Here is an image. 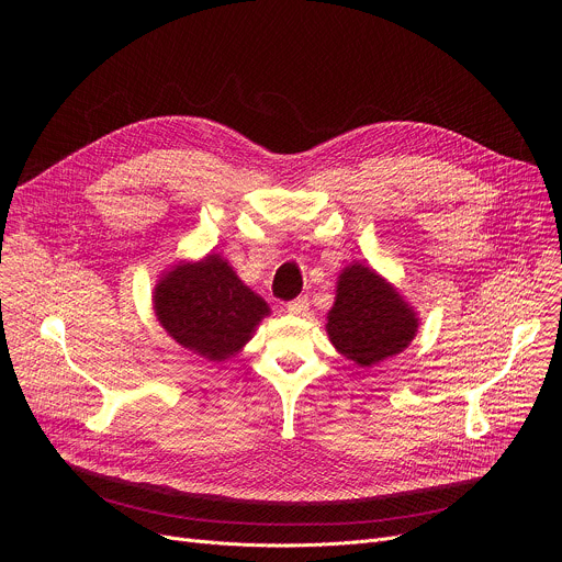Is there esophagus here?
<instances>
[{
	"label": "esophagus",
	"instance_id": "34e87169",
	"mask_svg": "<svg viewBox=\"0 0 562 562\" xmlns=\"http://www.w3.org/2000/svg\"><path fill=\"white\" fill-rule=\"evenodd\" d=\"M286 311H289L291 315H306V311H308V300H306V297H295V300L286 302Z\"/></svg>",
	"mask_w": 562,
	"mask_h": 562
}]
</instances>
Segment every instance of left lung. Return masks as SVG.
Returning <instances> with one entry per match:
<instances>
[{
	"instance_id": "obj_1",
	"label": "left lung",
	"mask_w": 562,
	"mask_h": 562,
	"mask_svg": "<svg viewBox=\"0 0 562 562\" xmlns=\"http://www.w3.org/2000/svg\"><path fill=\"white\" fill-rule=\"evenodd\" d=\"M416 331L414 306L371 267L356 262L340 273L327 334L347 360L373 367L405 351Z\"/></svg>"
}]
</instances>
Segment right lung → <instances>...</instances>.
I'll list each match as a JSON object with an SVG mask.
<instances>
[{
    "mask_svg": "<svg viewBox=\"0 0 562 562\" xmlns=\"http://www.w3.org/2000/svg\"><path fill=\"white\" fill-rule=\"evenodd\" d=\"M153 308L178 345L213 362L235 356L271 313L217 254L167 271L155 284Z\"/></svg>",
    "mask_w": 562,
    "mask_h": 562,
    "instance_id": "1",
    "label": "right lung"
}]
</instances>
